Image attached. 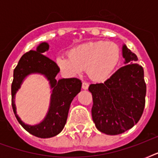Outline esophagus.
Listing matches in <instances>:
<instances>
[{
	"label": "esophagus",
	"mask_w": 158,
	"mask_h": 158,
	"mask_svg": "<svg viewBox=\"0 0 158 158\" xmlns=\"http://www.w3.org/2000/svg\"><path fill=\"white\" fill-rule=\"evenodd\" d=\"M82 89H84V90H87L89 89V84L86 83V82H83V84H82Z\"/></svg>",
	"instance_id": "obj_1"
}]
</instances>
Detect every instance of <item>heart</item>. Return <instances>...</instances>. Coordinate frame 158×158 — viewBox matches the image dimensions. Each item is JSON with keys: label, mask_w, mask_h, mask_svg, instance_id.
Segmentation results:
<instances>
[{"label": "heart", "mask_w": 158, "mask_h": 158, "mask_svg": "<svg viewBox=\"0 0 158 158\" xmlns=\"http://www.w3.org/2000/svg\"><path fill=\"white\" fill-rule=\"evenodd\" d=\"M120 60V50L112 42L96 41L84 43L69 52L68 56H58L57 66L67 75L76 76L87 69L95 81H104L114 73Z\"/></svg>", "instance_id": "heart-1"}]
</instances>
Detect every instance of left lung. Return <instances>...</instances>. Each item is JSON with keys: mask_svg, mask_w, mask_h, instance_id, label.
Instances as JSON below:
<instances>
[{"mask_svg": "<svg viewBox=\"0 0 158 158\" xmlns=\"http://www.w3.org/2000/svg\"><path fill=\"white\" fill-rule=\"evenodd\" d=\"M124 65L104 83L92 84V117L96 128L109 135L122 134L136 125L145 106L146 84L137 56L122 46Z\"/></svg>", "mask_w": 158, "mask_h": 158, "instance_id": "8db88e82", "label": "left lung"}]
</instances>
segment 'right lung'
Segmentation results:
<instances>
[{
	"label": "right lung",
	"mask_w": 158,
	"mask_h": 158,
	"mask_svg": "<svg viewBox=\"0 0 158 158\" xmlns=\"http://www.w3.org/2000/svg\"><path fill=\"white\" fill-rule=\"evenodd\" d=\"M49 50V44L41 43L36 51H30L23 55L17 66L14 69V79L11 85L12 107L15 117L25 130L41 139L54 137L61 132L66 124L69 106L74 97L81 91V81L75 78L56 79L59 67L53 60L45 56ZM30 74H41L49 82L51 98L47 115L36 125H28L23 122L17 114L15 95L26 78Z\"/></svg>",
	"instance_id": "right-lung-1"
}]
</instances>
